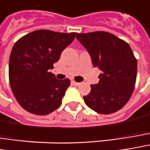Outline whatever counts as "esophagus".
Listing matches in <instances>:
<instances>
[{
    "label": "esophagus",
    "instance_id": "esophagus-1",
    "mask_svg": "<svg viewBox=\"0 0 150 150\" xmlns=\"http://www.w3.org/2000/svg\"><path fill=\"white\" fill-rule=\"evenodd\" d=\"M71 83H72L74 86H79V85H80V83H79V82H76V81H71Z\"/></svg>",
    "mask_w": 150,
    "mask_h": 150
}]
</instances>
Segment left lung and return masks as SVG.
<instances>
[{
	"mask_svg": "<svg viewBox=\"0 0 150 150\" xmlns=\"http://www.w3.org/2000/svg\"><path fill=\"white\" fill-rule=\"evenodd\" d=\"M76 38L87 49L93 67L102 73L99 83L91 85L84 96L86 105L100 114L120 110L134 91L137 62L129 45L106 32L76 33Z\"/></svg>",
	"mask_w": 150,
	"mask_h": 150,
	"instance_id": "left-lung-1",
	"label": "left lung"
}]
</instances>
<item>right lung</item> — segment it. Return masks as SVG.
<instances>
[{
	"label": "right lung",
	"mask_w": 150,
	"mask_h": 150,
	"mask_svg": "<svg viewBox=\"0 0 150 150\" xmlns=\"http://www.w3.org/2000/svg\"><path fill=\"white\" fill-rule=\"evenodd\" d=\"M75 33L37 30L23 36L13 45L9 58V82L18 103L27 112L47 115L57 109L70 85L50 72Z\"/></svg>",
	"instance_id": "obj_1"
}]
</instances>
